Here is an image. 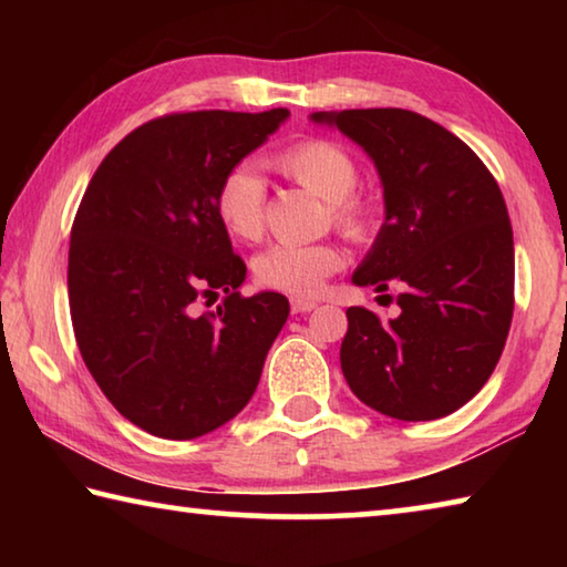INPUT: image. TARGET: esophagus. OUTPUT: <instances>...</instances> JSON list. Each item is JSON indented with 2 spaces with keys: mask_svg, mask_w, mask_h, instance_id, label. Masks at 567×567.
I'll return each instance as SVG.
<instances>
[{
  "mask_svg": "<svg viewBox=\"0 0 567 567\" xmlns=\"http://www.w3.org/2000/svg\"><path fill=\"white\" fill-rule=\"evenodd\" d=\"M318 302L315 300H307V297H292V312L295 315H305V312H312Z\"/></svg>",
  "mask_w": 567,
  "mask_h": 567,
  "instance_id": "1",
  "label": "esophagus"
}]
</instances>
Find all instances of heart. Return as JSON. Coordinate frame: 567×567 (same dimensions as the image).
I'll return each mask as SVG.
<instances>
[{"instance_id":"heart-1","label":"heart","mask_w":567,"mask_h":567,"mask_svg":"<svg viewBox=\"0 0 567 567\" xmlns=\"http://www.w3.org/2000/svg\"><path fill=\"white\" fill-rule=\"evenodd\" d=\"M270 165L328 203L332 223L344 235L362 237L370 229L372 209L354 187L360 182L358 162L338 142L302 140L275 152ZM215 215L225 233L252 243L265 229V179L252 165H237L225 172L215 189ZM342 267L340 247L315 245H272L255 257L252 272L257 285L287 295H315L332 272Z\"/></svg>"}]
</instances>
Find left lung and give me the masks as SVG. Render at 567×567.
<instances>
[{
  "label": "left lung",
  "instance_id": "left-lung-1",
  "mask_svg": "<svg viewBox=\"0 0 567 567\" xmlns=\"http://www.w3.org/2000/svg\"><path fill=\"white\" fill-rule=\"evenodd\" d=\"M375 162L385 223L352 272L358 287L400 285V315L348 310L342 375L364 405L437 420L473 400L501 360L513 320L515 249L503 192L463 140L410 110L312 112Z\"/></svg>",
  "mask_w": 567,
  "mask_h": 567
}]
</instances>
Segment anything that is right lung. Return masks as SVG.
Returning <instances> with one entry per match:
<instances>
[{"mask_svg":"<svg viewBox=\"0 0 567 567\" xmlns=\"http://www.w3.org/2000/svg\"><path fill=\"white\" fill-rule=\"evenodd\" d=\"M290 117L185 112L130 132L94 172L70 237V312L82 360L124 417L192 440L255 395L290 315L277 292L243 297L247 267L215 215L227 169ZM224 295L217 313L196 305Z\"/></svg>","mask_w":567,"mask_h":567,"instance_id":"1","label":"right lung"}]
</instances>
